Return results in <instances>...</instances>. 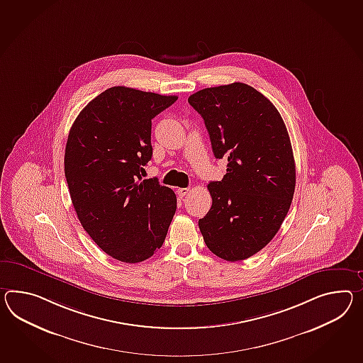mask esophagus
Wrapping results in <instances>:
<instances>
[{
    "label": "esophagus",
    "instance_id": "obj_1",
    "mask_svg": "<svg viewBox=\"0 0 363 363\" xmlns=\"http://www.w3.org/2000/svg\"><path fill=\"white\" fill-rule=\"evenodd\" d=\"M189 191H190L189 187H181V189H178L177 190L178 196H179V198H184Z\"/></svg>",
    "mask_w": 363,
    "mask_h": 363
}]
</instances>
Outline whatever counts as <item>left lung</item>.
Here are the masks:
<instances>
[{
	"mask_svg": "<svg viewBox=\"0 0 363 363\" xmlns=\"http://www.w3.org/2000/svg\"><path fill=\"white\" fill-rule=\"evenodd\" d=\"M189 104L203 118L215 157L228 161L223 179L207 186L213 206L199 230L213 255L245 259L272 241L290 210V136L274 105L242 82L202 89Z\"/></svg>",
	"mask_w": 363,
	"mask_h": 363,
	"instance_id": "8db88e82",
	"label": "left lung"
}]
</instances>
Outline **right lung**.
Here are the masks:
<instances>
[{
    "label": "right lung",
    "instance_id": "1",
    "mask_svg": "<svg viewBox=\"0 0 363 363\" xmlns=\"http://www.w3.org/2000/svg\"><path fill=\"white\" fill-rule=\"evenodd\" d=\"M176 101L114 86L90 101L72 124L64 156L72 203L89 236L118 261L138 264L153 256L176 213L172 189L142 181L152 157V119Z\"/></svg>",
    "mask_w": 363,
    "mask_h": 363
}]
</instances>
